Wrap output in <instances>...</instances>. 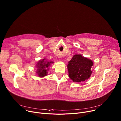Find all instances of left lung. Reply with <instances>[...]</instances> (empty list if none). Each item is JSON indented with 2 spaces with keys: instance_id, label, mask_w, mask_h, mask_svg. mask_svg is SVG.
<instances>
[{
  "instance_id": "obj_1",
  "label": "left lung",
  "mask_w": 121,
  "mask_h": 121,
  "mask_svg": "<svg viewBox=\"0 0 121 121\" xmlns=\"http://www.w3.org/2000/svg\"><path fill=\"white\" fill-rule=\"evenodd\" d=\"M93 61L82 56L81 54H75L69 61L67 65L69 77L75 82H84L91 75Z\"/></svg>"
}]
</instances>
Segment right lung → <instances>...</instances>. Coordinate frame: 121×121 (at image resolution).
Instances as JSON below:
<instances>
[{"label":"right lung","instance_id":"1","mask_svg":"<svg viewBox=\"0 0 121 121\" xmlns=\"http://www.w3.org/2000/svg\"><path fill=\"white\" fill-rule=\"evenodd\" d=\"M52 62H50L46 60L45 59L39 60L36 65L37 68V71L36 72L37 74L39 77H44L48 74L47 71L49 70V67L51 65Z\"/></svg>","mask_w":121,"mask_h":121}]
</instances>
